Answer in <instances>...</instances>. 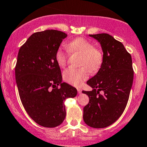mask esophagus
<instances>
[{"label":"esophagus","instance_id":"34e87169","mask_svg":"<svg viewBox=\"0 0 147 147\" xmlns=\"http://www.w3.org/2000/svg\"><path fill=\"white\" fill-rule=\"evenodd\" d=\"M77 90H78V94H81V92H82V90H81V88H78V89H77Z\"/></svg>","mask_w":147,"mask_h":147}]
</instances>
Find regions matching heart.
Instances as JSON below:
<instances>
[{"label":"heart","instance_id":"obj_1","mask_svg":"<svg viewBox=\"0 0 147 147\" xmlns=\"http://www.w3.org/2000/svg\"><path fill=\"white\" fill-rule=\"evenodd\" d=\"M67 50L70 53H78L81 54L80 69L69 67L63 71V78L66 82L78 86L88 78L89 71L98 70L102 62V54L96 48H94L90 41L78 37L69 42L66 45ZM67 53L62 49H59L55 54V59L60 67H63L66 63Z\"/></svg>","mask_w":147,"mask_h":147}]
</instances>
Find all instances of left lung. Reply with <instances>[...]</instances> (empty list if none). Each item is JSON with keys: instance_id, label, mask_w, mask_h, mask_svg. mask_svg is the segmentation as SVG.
<instances>
[{"instance_id": "1", "label": "left lung", "mask_w": 147, "mask_h": 147, "mask_svg": "<svg viewBox=\"0 0 147 147\" xmlns=\"http://www.w3.org/2000/svg\"><path fill=\"white\" fill-rule=\"evenodd\" d=\"M89 36L100 44L103 56L98 73L87 81L93 90L82 91L89 97L83 118L90 127L105 128L119 119L127 104L134 78L132 61L124 45L113 36ZM100 90L103 95L99 94Z\"/></svg>"}]
</instances>
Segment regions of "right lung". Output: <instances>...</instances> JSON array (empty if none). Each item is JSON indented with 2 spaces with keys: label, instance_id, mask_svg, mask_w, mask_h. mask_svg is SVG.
Instances as JSON below:
<instances>
[{
  "label": "right lung",
  "instance_id": "right-lung-1",
  "mask_svg": "<svg viewBox=\"0 0 147 147\" xmlns=\"http://www.w3.org/2000/svg\"><path fill=\"white\" fill-rule=\"evenodd\" d=\"M66 37V33L55 30L35 32L18 52L16 79L21 102L29 116L45 127L62 123L66 117L65 101L77 95L76 88L62 82L55 59Z\"/></svg>",
  "mask_w": 147,
  "mask_h": 147
}]
</instances>
